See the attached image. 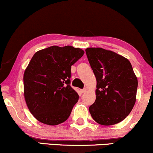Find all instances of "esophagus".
<instances>
[{"mask_svg":"<svg viewBox=\"0 0 153 153\" xmlns=\"http://www.w3.org/2000/svg\"><path fill=\"white\" fill-rule=\"evenodd\" d=\"M86 91H87V89H86V88H84V89H82V90L80 91H81L82 94H84V93L86 92Z\"/></svg>","mask_w":153,"mask_h":153,"instance_id":"1","label":"esophagus"}]
</instances>
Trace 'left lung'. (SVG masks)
<instances>
[{
    "label": "left lung",
    "mask_w": 153,
    "mask_h": 153,
    "mask_svg": "<svg viewBox=\"0 0 153 153\" xmlns=\"http://www.w3.org/2000/svg\"><path fill=\"white\" fill-rule=\"evenodd\" d=\"M86 55L96 78V101L89 107L94 120L105 126L124 120L136 101L137 78L130 62L120 54L89 47Z\"/></svg>",
    "instance_id": "1"
}]
</instances>
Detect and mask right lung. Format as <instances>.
I'll use <instances>...</instances> for the list:
<instances>
[{"mask_svg":"<svg viewBox=\"0 0 153 153\" xmlns=\"http://www.w3.org/2000/svg\"><path fill=\"white\" fill-rule=\"evenodd\" d=\"M83 54L72 46H52L34 54L24 73V94L39 122L54 126L70 117L79 99L70 85L71 66Z\"/></svg>","mask_w":153,"mask_h":153,"instance_id":"right-lung-1","label":"right lung"}]
</instances>
